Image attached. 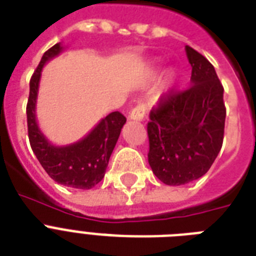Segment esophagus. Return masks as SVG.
Segmentation results:
<instances>
[{
    "mask_svg": "<svg viewBox=\"0 0 256 256\" xmlns=\"http://www.w3.org/2000/svg\"><path fill=\"white\" fill-rule=\"evenodd\" d=\"M146 112H148V104L144 102H140L130 112V118L134 120H142L146 116Z\"/></svg>",
    "mask_w": 256,
    "mask_h": 256,
    "instance_id": "esophagus-1",
    "label": "esophagus"
}]
</instances>
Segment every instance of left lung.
Here are the masks:
<instances>
[{"instance_id":"1","label":"left lung","mask_w":256,"mask_h":256,"mask_svg":"<svg viewBox=\"0 0 256 256\" xmlns=\"http://www.w3.org/2000/svg\"><path fill=\"white\" fill-rule=\"evenodd\" d=\"M191 85L162 94L148 124V164L160 180L179 186L204 175L223 144V86L206 57L186 46Z\"/></svg>"}]
</instances>
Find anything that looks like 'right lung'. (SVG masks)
<instances>
[{
    "label": "right lung",
    "mask_w": 256,
    "mask_h": 256,
    "mask_svg": "<svg viewBox=\"0 0 256 256\" xmlns=\"http://www.w3.org/2000/svg\"><path fill=\"white\" fill-rule=\"evenodd\" d=\"M61 45L57 44L45 52L30 78L29 100L26 104L28 134L33 152L50 178L64 186L88 190L104 176L108 160L120 138L126 116L120 112H110L84 140L65 148L53 146L46 140L36 120L38 84L44 65L61 53Z\"/></svg>",
    "instance_id": "right-lung-1"
}]
</instances>
